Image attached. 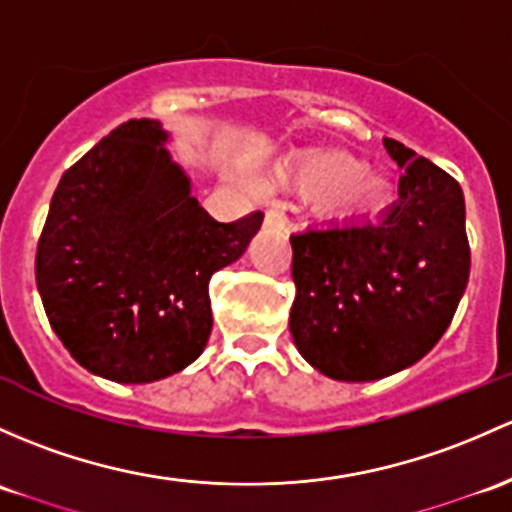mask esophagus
I'll return each instance as SVG.
<instances>
[{
	"label": "esophagus",
	"mask_w": 512,
	"mask_h": 512,
	"mask_svg": "<svg viewBox=\"0 0 512 512\" xmlns=\"http://www.w3.org/2000/svg\"><path fill=\"white\" fill-rule=\"evenodd\" d=\"M265 223L274 225V228H284L287 225V213H284L282 206H270L265 211Z\"/></svg>",
	"instance_id": "esophagus-1"
}]
</instances>
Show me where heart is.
Masks as SVG:
<instances>
[{"label":"heart","mask_w":512,"mask_h":512,"mask_svg":"<svg viewBox=\"0 0 512 512\" xmlns=\"http://www.w3.org/2000/svg\"><path fill=\"white\" fill-rule=\"evenodd\" d=\"M294 181L309 193L331 196L333 206L343 213L368 211L378 206L385 184L365 174V164L341 152L314 154L294 169Z\"/></svg>","instance_id":"b5f03b06"}]
</instances>
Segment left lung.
I'll return each instance as SVG.
<instances>
[{
  "label": "left lung",
  "instance_id": "8db88e82",
  "mask_svg": "<svg viewBox=\"0 0 512 512\" xmlns=\"http://www.w3.org/2000/svg\"><path fill=\"white\" fill-rule=\"evenodd\" d=\"M385 149L402 169L387 211L289 238L294 346L346 383L387 378L432 351L469 282L459 181L397 139Z\"/></svg>",
  "mask_w": 512,
  "mask_h": 512
}]
</instances>
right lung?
Wrapping results in <instances>:
<instances>
[{
    "label": "right lung",
    "mask_w": 512,
    "mask_h": 512,
    "mask_svg": "<svg viewBox=\"0 0 512 512\" xmlns=\"http://www.w3.org/2000/svg\"><path fill=\"white\" fill-rule=\"evenodd\" d=\"M161 142L154 120L102 137L61 176L36 245L48 324L83 368L115 383H154L203 353L208 282L265 218H211Z\"/></svg>",
    "instance_id": "obj_1"
}]
</instances>
